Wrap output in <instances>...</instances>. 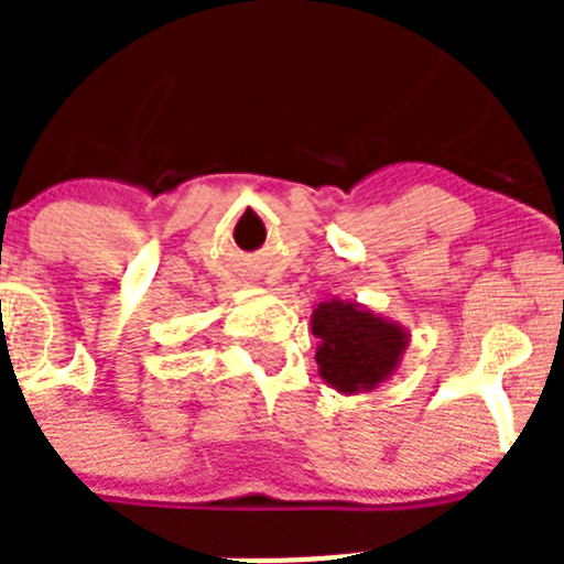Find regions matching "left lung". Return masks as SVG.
I'll return each instance as SVG.
<instances>
[{"mask_svg": "<svg viewBox=\"0 0 564 564\" xmlns=\"http://www.w3.org/2000/svg\"><path fill=\"white\" fill-rule=\"evenodd\" d=\"M311 330L318 338V376L344 395L372 392L390 381L410 347L406 327L338 296L318 302Z\"/></svg>", "mask_w": 564, "mask_h": 564, "instance_id": "left-lung-1", "label": "left lung"}]
</instances>
